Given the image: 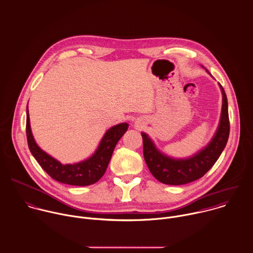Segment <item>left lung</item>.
<instances>
[{
	"mask_svg": "<svg viewBox=\"0 0 253 253\" xmlns=\"http://www.w3.org/2000/svg\"><path fill=\"white\" fill-rule=\"evenodd\" d=\"M220 87L223 93V105L218 130L208 146L193 157L184 160L169 158L156 148L146 133H141L146 164L151 173L162 183L182 185L195 181L201 178L221 156L229 139L230 120L227 95L221 84Z\"/></svg>",
	"mask_w": 253,
	"mask_h": 253,
	"instance_id": "8db88e82",
	"label": "left lung"
}]
</instances>
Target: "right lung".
<instances>
[{
    "label": "right lung",
    "instance_id": "1",
    "mask_svg": "<svg viewBox=\"0 0 253 253\" xmlns=\"http://www.w3.org/2000/svg\"><path fill=\"white\" fill-rule=\"evenodd\" d=\"M127 129V123L111 127L106 131L97 150L89 159L74 165H62L43 152L35 143L30 129L28 107L26 110V138L29 151L47 174L56 181L70 185L86 186L98 181L107 169L116 144Z\"/></svg>",
    "mask_w": 253,
    "mask_h": 253
}]
</instances>
